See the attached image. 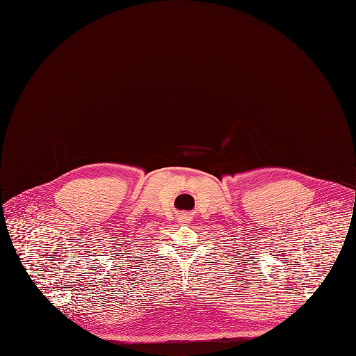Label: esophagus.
I'll return each instance as SVG.
<instances>
[{"label":"esophagus","mask_w":356,"mask_h":356,"mask_svg":"<svg viewBox=\"0 0 356 356\" xmlns=\"http://www.w3.org/2000/svg\"><path fill=\"white\" fill-rule=\"evenodd\" d=\"M179 221H181V222H189V221H191V217L186 216V214H182V216H179Z\"/></svg>","instance_id":"esophagus-1"}]
</instances>
